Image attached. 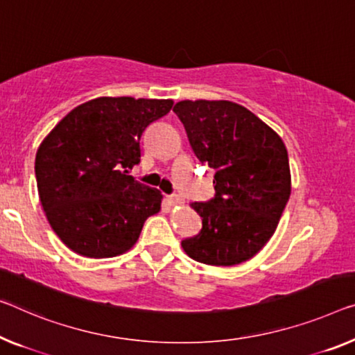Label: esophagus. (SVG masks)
Instances as JSON below:
<instances>
[{
  "mask_svg": "<svg viewBox=\"0 0 355 355\" xmlns=\"http://www.w3.org/2000/svg\"><path fill=\"white\" fill-rule=\"evenodd\" d=\"M166 200H168V203L173 205V206H174V205H182V203H184V200H182L179 195H168Z\"/></svg>",
  "mask_w": 355,
  "mask_h": 355,
  "instance_id": "esophagus-1",
  "label": "esophagus"
}]
</instances>
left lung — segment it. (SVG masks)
Returning a JSON list of instances; mask_svg holds the SVG:
<instances>
[{"mask_svg": "<svg viewBox=\"0 0 355 355\" xmlns=\"http://www.w3.org/2000/svg\"><path fill=\"white\" fill-rule=\"evenodd\" d=\"M173 111L195 155L216 171L214 196L192 205L203 227L182 248L206 265L243 263L268 243L291 196L286 146L236 103L185 100Z\"/></svg>", "mask_w": 355, "mask_h": 355, "instance_id": "8db88e82", "label": "left lung"}]
</instances>
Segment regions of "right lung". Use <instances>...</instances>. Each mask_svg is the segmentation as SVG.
<instances>
[{
  "label": "right lung",
  "mask_w": 355,
  "mask_h": 355,
  "mask_svg": "<svg viewBox=\"0 0 355 355\" xmlns=\"http://www.w3.org/2000/svg\"><path fill=\"white\" fill-rule=\"evenodd\" d=\"M171 107V100L96 98L74 107L42 141L35 162L40 200L74 252L94 259L127 252L147 217L160 211L162 193L130 170L141 162L144 130Z\"/></svg>",
  "instance_id": "right-lung-1"
}]
</instances>
